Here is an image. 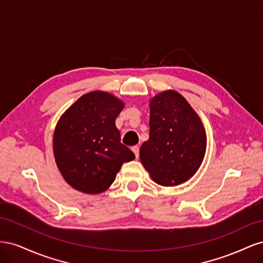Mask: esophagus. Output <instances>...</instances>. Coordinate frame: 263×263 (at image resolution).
Here are the masks:
<instances>
[{
    "label": "esophagus",
    "instance_id": "esophagus-1",
    "mask_svg": "<svg viewBox=\"0 0 263 263\" xmlns=\"http://www.w3.org/2000/svg\"><path fill=\"white\" fill-rule=\"evenodd\" d=\"M132 150H133V153L135 154V156H136V158H138L139 157V147L138 146H134L132 148Z\"/></svg>",
    "mask_w": 263,
    "mask_h": 263
}]
</instances>
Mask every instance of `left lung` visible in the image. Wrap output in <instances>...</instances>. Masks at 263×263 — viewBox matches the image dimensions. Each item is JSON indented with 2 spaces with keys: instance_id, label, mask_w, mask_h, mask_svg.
<instances>
[{
  "instance_id": "left-lung-1",
  "label": "left lung",
  "mask_w": 263,
  "mask_h": 263,
  "mask_svg": "<svg viewBox=\"0 0 263 263\" xmlns=\"http://www.w3.org/2000/svg\"><path fill=\"white\" fill-rule=\"evenodd\" d=\"M149 139L139 150L140 161L158 184L176 186L192 178L206 150L201 118L173 90L150 100Z\"/></svg>"
}]
</instances>
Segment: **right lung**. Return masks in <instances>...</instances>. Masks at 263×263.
<instances>
[{
	"mask_svg": "<svg viewBox=\"0 0 263 263\" xmlns=\"http://www.w3.org/2000/svg\"><path fill=\"white\" fill-rule=\"evenodd\" d=\"M124 106L114 95L93 91L60 117L53 133V155L63 179L73 189L86 194L104 192L122 164L135 159L115 125Z\"/></svg>",
	"mask_w": 263,
	"mask_h": 263,
	"instance_id": "add662e5",
	"label": "right lung"
}]
</instances>
